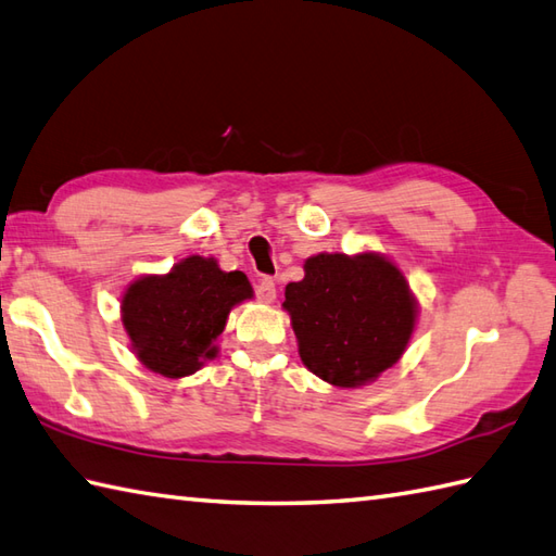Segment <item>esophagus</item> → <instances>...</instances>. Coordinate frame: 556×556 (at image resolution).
<instances>
[{
  "label": "esophagus",
  "mask_w": 556,
  "mask_h": 556,
  "mask_svg": "<svg viewBox=\"0 0 556 556\" xmlns=\"http://www.w3.org/2000/svg\"><path fill=\"white\" fill-rule=\"evenodd\" d=\"M254 292H256V300L264 302V304H270L276 300V282L274 278H262L254 286Z\"/></svg>",
  "instance_id": "esophagus-1"
}]
</instances>
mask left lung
<instances>
[{"label":"left lung","instance_id":"obj_1","mask_svg":"<svg viewBox=\"0 0 556 556\" xmlns=\"http://www.w3.org/2000/svg\"><path fill=\"white\" fill-rule=\"evenodd\" d=\"M300 356L330 386L356 388L397 364L416 304L397 266L378 254H316L286 288Z\"/></svg>","mask_w":556,"mask_h":556}]
</instances>
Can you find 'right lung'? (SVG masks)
Instances as JSON below:
<instances>
[{
  "mask_svg": "<svg viewBox=\"0 0 556 556\" xmlns=\"http://www.w3.org/2000/svg\"><path fill=\"white\" fill-rule=\"evenodd\" d=\"M252 298L242 270H220L214 258L188 256L166 276L135 280L123 298V326L138 359L166 378L194 374L216 356V338L230 309Z\"/></svg>",
  "mask_w": 556,
  "mask_h": 556,
  "instance_id": "1",
  "label": "right lung"
}]
</instances>
